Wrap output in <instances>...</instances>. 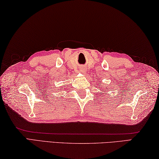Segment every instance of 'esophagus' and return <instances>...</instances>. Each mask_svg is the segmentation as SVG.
Segmentation results:
<instances>
[{"mask_svg":"<svg viewBox=\"0 0 159 159\" xmlns=\"http://www.w3.org/2000/svg\"><path fill=\"white\" fill-rule=\"evenodd\" d=\"M81 71H82V70H81Z\"/></svg>","mask_w":159,"mask_h":159,"instance_id":"obj_1","label":"esophagus"}]
</instances>
